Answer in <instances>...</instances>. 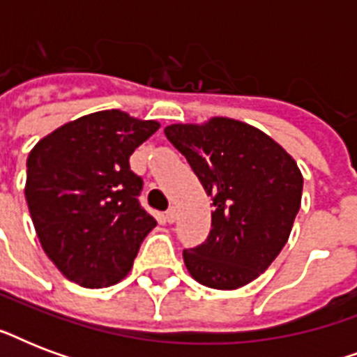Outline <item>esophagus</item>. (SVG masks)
<instances>
[{"mask_svg":"<svg viewBox=\"0 0 357 357\" xmlns=\"http://www.w3.org/2000/svg\"><path fill=\"white\" fill-rule=\"evenodd\" d=\"M165 218H167V222L168 224H174L176 222V218H178V211H176V209H168L167 211V215H165Z\"/></svg>","mask_w":357,"mask_h":357,"instance_id":"esophagus-1","label":"esophagus"}]
</instances>
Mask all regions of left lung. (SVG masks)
Instances as JSON below:
<instances>
[{"label": "left lung", "instance_id": "8db88e82", "mask_svg": "<svg viewBox=\"0 0 357 357\" xmlns=\"http://www.w3.org/2000/svg\"><path fill=\"white\" fill-rule=\"evenodd\" d=\"M167 139L213 198L211 231L183 250L187 271L211 289H238L271 266L287 243L304 179L282 146L248 123H172Z\"/></svg>", "mask_w": 357, "mask_h": 357}]
</instances>
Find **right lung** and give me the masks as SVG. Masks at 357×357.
I'll return each instance as SVG.
<instances>
[{
    "instance_id": "add662e5",
    "label": "right lung",
    "mask_w": 357,
    "mask_h": 357,
    "mask_svg": "<svg viewBox=\"0 0 357 357\" xmlns=\"http://www.w3.org/2000/svg\"><path fill=\"white\" fill-rule=\"evenodd\" d=\"M159 129L122 111L55 129L27 157L25 200L46 255L70 282L100 289L133 266L155 218L140 206L142 178L129 157Z\"/></svg>"
}]
</instances>
